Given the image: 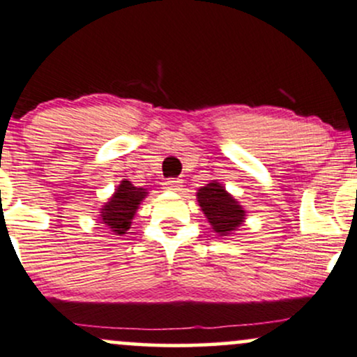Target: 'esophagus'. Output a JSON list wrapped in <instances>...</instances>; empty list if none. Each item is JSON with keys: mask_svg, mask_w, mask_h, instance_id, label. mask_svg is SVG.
I'll return each mask as SVG.
<instances>
[{"mask_svg": "<svg viewBox=\"0 0 357 357\" xmlns=\"http://www.w3.org/2000/svg\"><path fill=\"white\" fill-rule=\"evenodd\" d=\"M162 188L167 191H181L183 183L179 181V179H166V181L162 183Z\"/></svg>", "mask_w": 357, "mask_h": 357, "instance_id": "obj_1", "label": "esophagus"}]
</instances>
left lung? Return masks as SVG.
I'll list each match as a JSON object with an SVG mask.
<instances>
[{"instance_id": "8db88e82", "label": "left lung", "mask_w": 357, "mask_h": 357, "mask_svg": "<svg viewBox=\"0 0 357 357\" xmlns=\"http://www.w3.org/2000/svg\"><path fill=\"white\" fill-rule=\"evenodd\" d=\"M197 204L218 236H231L246 221V211L221 183L211 181L196 192Z\"/></svg>"}]
</instances>
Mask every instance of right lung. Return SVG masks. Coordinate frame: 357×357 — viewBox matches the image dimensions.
Returning a JSON list of instances; mask_svg holds the SVG:
<instances>
[{
  "mask_svg": "<svg viewBox=\"0 0 357 357\" xmlns=\"http://www.w3.org/2000/svg\"><path fill=\"white\" fill-rule=\"evenodd\" d=\"M149 192L144 188H137L128 179H123L116 186L113 196L100 208V221L111 233L123 236L131 227L139 204Z\"/></svg>",
  "mask_w": 357,
  "mask_h": 357,
  "instance_id": "obj_1",
  "label": "right lung"
}]
</instances>
